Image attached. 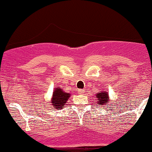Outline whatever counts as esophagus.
<instances>
[{"mask_svg": "<svg viewBox=\"0 0 152 152\" xmlns=\"http://www.w3.org/2000/svg\"><path fill=\"white\" fill-rule=\"evenodd\" d=\"M78 93L79 94H83L84 93V91L83 90V89H78Z\"/></svg>", "mask_w": 152, "mask_h": 152, "instance_id": "obj_1", "label": "esophagus"}]
</instances>
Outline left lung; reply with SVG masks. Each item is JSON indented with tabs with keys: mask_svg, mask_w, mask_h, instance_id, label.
Returning a JSON list of instances; mask_svg holds the SVG:
<instances>
[{
	"mask_svg": "<svg viewBox=\"0 0 152 152\" xmlns=\"http://www.w3.org/2000/svg\"><path fill=\"white\" fill-rule=\"evenodd\" d=\"M96 98H98V105H103L108 103V96H107V93H106L105 91H103L102 93H98V94H96Z\"/></svg>",
	"mask_w": 152,
	"mask_h": 152,
	"instance_id": "obj_1",
	"label": "left lung"
}]
</instances>
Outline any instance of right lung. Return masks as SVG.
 I'll return each mask as SVG.
<instances>
[{
  "label": "right lung",
  "instance_id": "obj_1",
  "mask_svg": "<svg viewBox=\"0 0 152 152\" xmlns=\"http://www.w3.org/2000/svg\"><path fill=\"white\" fill-rule=\"evenodd\" d=\"M70 94L64 92L60 88H56L53 93L52 100L51 103L54 107L61 108L66 103V100H68Z\"/></svg>",
  "mask_w": 152,
  "mask_h": 152
}]
</instances>
